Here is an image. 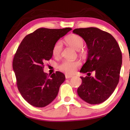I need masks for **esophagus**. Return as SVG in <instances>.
Instances as JSON below:
<instances>
[{
  "label": "esophagus",
  "instance_id": "esophagus-1",
  "mask_svg": "<svg viewBox=\"0 0 130 130\" xmlns=\"http://www.w3.org/2000/svg\"><path fill=\"white\" fill-rule=\"evenodd\" d=\"M65 77H66V79H69V78L72 77L73 76L72 75H69V74H66L65 75Z\"/></svg>",
  "mask_w": 130,
  "mask_h": 130
}]
</instances>
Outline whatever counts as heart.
Masks as SVG:
<instances>
[{"instance_id":"1","label":"heart","mask_w":130,"mask_h":130,"mask_svg":"<svg viewBox=\"0 0 130 130\" xmlns=\"http://www.w3.org/2000/svg\"><path fill=\"white\" fill-rule=\"evenodd\" d=\"M65 41L67 44L72 46L77 50H79L84 45V40L81 36L77 34H72L66 37ZM63 45L60 41H58L53 45L52 49L53 55L54 57L59 56L61 54ZM79 61H70L64 60L58 66V69L61 72L67 74H72L75 72L77 67L80 65Z\"/></svg>"}]
</instances>
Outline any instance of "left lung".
I'll return each instance as SVG.
<instances>
[{"mask_svg": "<svg viewBox=\"0 0 130 130\" xmlns=\"http://www.w3.org/2000/svg\"><path fill=\"white\" fill-rule=\"evenodd\" d=\"M73 32L81 36L88 49L86 61L80 72H95L94 77H80L77 89L80 98L90 104L105 101L114 91L119 82L122 65V53L112 35L97 28H77Z\"/></svg>", "mask_w": 130, "mask_h": 130, "instance_id": "1", "label": "left lung"}]
</instances>
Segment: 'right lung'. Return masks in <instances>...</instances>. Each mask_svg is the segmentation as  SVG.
Listing matches in <instances>:
<instances>
[{
    "mask_svg": "<svg viewBox=\"0 0 130 130\" xmlns=\"http://www.w3.org/2000/svg\"><path fill=\"white\" fill-rule=\"evenodd\" d=\"M71 29L39 28L26 35L18 48L12 66L18 89L31 105L44 107L57 95L64 74L56 72L48 76L43 71L44 63L52 57L54 44Z\"/></svg>",
    "mask_w": 130,
    "mask_h": 130,
    "instance_id": "add662e5",
    "label": "right lung"
}]
</instances>
